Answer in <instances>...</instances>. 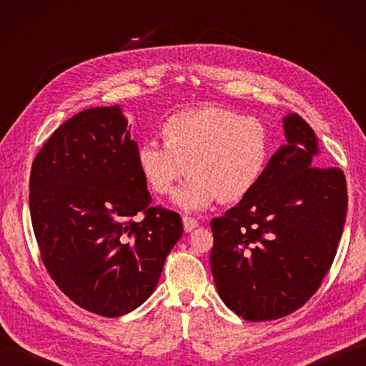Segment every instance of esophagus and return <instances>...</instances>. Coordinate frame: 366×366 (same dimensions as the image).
<instances>
[{"instance_id": "34e87169", "label": "esophagus", "mask_w": 366, "mask_h": 366, "mask_svg": "<svg viewBox=\"0 0 366 366\" xmlns=\"http://www.w3.org/2000/svg\"><path fill=\"white\" fill-rule=\"evenodd\" d=\"M182 224H184L185 232H190V231H193V229L198 227V222L193 219V217H184Z\"/></svg>"}]
</instances>
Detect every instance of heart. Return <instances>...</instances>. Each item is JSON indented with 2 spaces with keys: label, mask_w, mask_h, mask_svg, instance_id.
I'll return each instance as SVG.
<instances>
[{
  "label": "heart",
  "mask_w": 366,
  "mask_h": 366,
  "mask_svg": "<svg viewBox=\"0 0 366 366\" xmlns=\"http://www.w3.org/2000/svg\"><path fill=\"white\" fill-rule=\"evenodd\" d=\"M163 144L138 146L137 165L149 187L167 195L189 171L173 201L184 211L244 199L266 171L272 143L267 127L236 112L204 107L171 114L162 126Z\"/></svg>",
  "instance_id": "1"
}]
</instances>
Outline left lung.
<instances>
[{
    "mask_svg": "<svg viewBox=\"0 0 366 366\" xmlns=\"http://www.w3.org/2000/svg\"><path fill=\"white\" fill-rule=\"evenodd\" d=\"M286 144L261 181L211 222V270L220 299L245 321L278 320L321 286L337 254L347 209L338 168H316L315 130L299 114L283 118Z\"/></svg>",
    "mask_w": 366,
    "mask_h": 366,
    "instance_id": "8db88e82",
    "label": "left lung"
}]
</instances>
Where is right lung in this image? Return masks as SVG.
Masks as SVG:
<instances>
[{"label":"right lung","instance_id":"obj_1","mask_svg":"<svg viewBox=\"0 0 366 366\" xmlns=\"http://www.w3.org/2000/svg\"><path fill=\"white\" fill-rule=\"evenodd\" d=\"M137 149L121 107H96L54 130L31 168V222L46 270L76 305L107 317L149 299L184 232L176 212L152 207Z\"/></svg>","mask_w":366,"mask_h":366}]
</instances>
